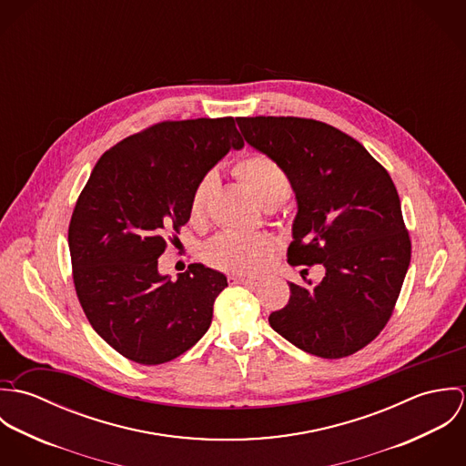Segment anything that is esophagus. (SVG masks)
<instances>
[{
	"mask_svg": "<svg viewBox=\"0 0 466 466\" xmlns=\"http://www.w3.org/2000/svg\"><path fill=\"white\" fill-rule=\"evenodd\" d=\"M231 283H240V285H257L260 281L258 276H242V274H233L229 276Z\"/></svg>",
	"mask_w": 466,
	"mask_h": 466,
	"instance_id": "obj_1",
	"label": "esophagus"
}]
</instances>
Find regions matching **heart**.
<instances>
[{"label":"heart","mask_w":466,"mask_h":466,"mask_svg":"<svg viewBox=\"0 0 466 466\" xmlns=\"http://www.w3.org/2000/svg\"><path fill=\"white\" fill-rule=\"evenodd\" d=\"M235 174L249 187L264 208H276L290 194V181L285 170L266 154H249L235 165ZM217 187V176L206 174L196 185L190 198V218L204 222ZM274 249V240L266 233L226 231L209 240L202 251L208 266L226 272H249L262 266Z\"/></svg>","instance_id":"obj_1"}]
</instances>
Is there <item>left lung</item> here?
<instances>
[{
    "instance_id": "1",
    "label": "left lung",
    "mask_w": 466,
    "mask_h": 466,
    "mask_svg": "<svg viewBox=\"0 0 466 466\" xmlns=\"http://www.w3.org/2000/svg\"><path fill=\"white\" fill-rule=\"evenodd\" d=\"M244 139L289 176L298 213L290 266L325 267L319 285L289 283V303L268 316L299 350L348 357L390 321L410 262V240L388 170L351 136L294 116L237 118ZM307 270V268H305Z\"/></svg>"
}]
</instances>
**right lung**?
Here are the masks:
<instances>
[{
  "instance_id": "add662e5",
  "label": "right lung",
  "mask_w": 466,
  "mask_h": 466,
  "mask_svg": "<svg viewBox=\"0 0 466 466\" xmlns=\"http://www.w3.org/2000/svg\"><path fill=\"white\" fill-rule=\"evenodd\" d=\"M242 147L231 116L161 122L95 165L67 229L73 283L93 330L129 360L168 362L208 332L228 278L192 264L172 281L157 258L190 220L196 185Z\"/></svg>"
}]
</instances>
